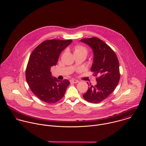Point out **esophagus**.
<instances>
[{
  "label": "esophagus",
  "mask_w": 146,
  "mask_h": 146,
  "mask_svg": "<svg viewBox=\"0 0 146 146\" xmlns=\"http://www.w3.org/2000/svg\"><path fill=\"white\" fill-rule=\"evenodd\" d=\"M78 82H79V81L77 80H75V79H71L70 80V83H78Z\"/></svg>",
  "instance_id": "obj_1"
}]
</instances>
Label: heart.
Wrapping results in <instances>:
<instances>
[{
    "label": "heart",
    "instance_id": "obj_1",
    "mask_svg": "<svg viewBox=\"0 0 146 146\" xmlns=\"http://www.w3.org/2000/svg\"><path fill=\"white\" fill-rule=\"evenodd\" d=\"M74 53H84L86 55L88 54V50L83 46L76 45L74 48Z\"/></svg>",
    "mask_w": 146,
    "mask_h": 146
}]
</instances>
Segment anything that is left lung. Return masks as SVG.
Wrapping results in <instances>:
<instances>
[{
  "label": "left lung",
  "mask_w": 146,
  "mask_h": 146,
  "mask_svg": "<svg viewBox=\"0 0 146 146\" xmlns=\"http://www.w3.org/2000/svg\"><path fill=\"white\" fill-rule=\"evenodd\" d=\"M80 41L92 49L94 58L91 71L94 72V76H99L96 78L97 84L89 85V89L83 96L90 103L98 104L106 99L119 83V62L114 51L102 40L93 37Z\"/></svg>",
  "instance_id": "1"
}]
</instances>
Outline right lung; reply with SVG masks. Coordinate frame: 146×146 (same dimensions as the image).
<instances>
[{
	"instance_id": "add662e5",
	"label": "right lung",
	"mask_w": 146,
	"mask_h": 146,
	"mask_svg": "<svg viewBox=\"0 0 146 146\" xmlns=\"http://www.w3.org/2000/svg\"><path fill=\"white\" fill-rule=\"evenodd\" d=\"M72 40H46L31 53L26 70V79L32 92L42 101L53 104L61 100L70 84L52 76L50 68L56 66L61 52Z\"/></svg>"
}]
</instances>
